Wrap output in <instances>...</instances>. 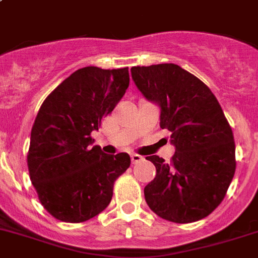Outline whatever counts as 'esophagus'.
<instances>
[{"label": "esophagus", "instance_id": "esophagus-1", "mask_svg": "<svg viewBox=\"0 0 258 258\" xmlns=\"http://www.w3.org/2000/svg\"><path fill=\"white\" fill-rule=\"evenodd\" d=\"M131 158H132V162H133V163L141 162L142 159H144V158H142V157H141V155H138V154H132V155H131Z\"/></svg>", "mask_w": 258, "mask_h": 258}]
</instances>
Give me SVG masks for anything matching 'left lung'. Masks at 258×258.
Segmentation results:
<instances>
[{
    "mask_svg": "<svg viewBox=\"0 0 258 258\" xmlns=\"http://www.w3.org/2000/svg\"><path fill=\"white\" fill-rule=\"evenodd\" d=\"M145 99L159 106V126L171 134V162L146 157L157 175L145 187L150 210L172 223H192L224 199L235 175L233 133L220 104L202 80L172 63L133 67Z\"/></svg>",
    "mask_w": 258,
    "mask_h": 258,
    "instance_id": "left-lung-1",
    "label": "left lung"
}]
</instances>
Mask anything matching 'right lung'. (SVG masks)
Wrapping results in <instances>:
<instances>
[{
    "label": "right lung",
    "instance_id": "right-lung-1",
    "mask_svg": "<svg viewBox=\"0 0 258 258\" xmlns=\"http://www.w3.org/2000/svg\"><path fill=\"white\" fill-rule=\"evenodd\" d=\"M127 87V67L89 66L68 76L40 106L27 166L40 203L57 220L82 223L103 212L114 180L131 166L127 153L105 154L91 138Z\"/></svg>",
    "mask_w": 258,
    "mask_h": 258
}]
</instances>
